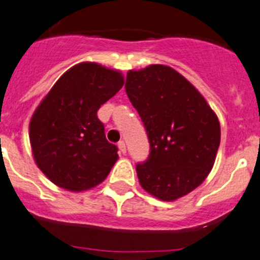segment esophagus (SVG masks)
Returning a JSON list of instances; mask_svg holds the SVG:
<instances>
[{"mask_svg": "<svg viewBox=\"0 0 260 260\" xmlns=\"http://www.w3.org/2000/svg\"><path fill=\"white\" fill-rule=\"evenodd\" d=\"M117 147H119V150H120V153H121V154H125V153H126V148H125V143H124V141H119V144H117Z\"/></svg>", "mask_w": 260, "mask_h": 260, "instance_id": "esophagus-1", "label": "esophagus"}]
</instances>
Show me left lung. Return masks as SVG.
I'll return each instance as SVG.
<instances>
[{"label":"left lung","instance_id":"left-lung-1","mask_svg":"<svg viewBox=\"0 0 260 260\" xmlns=\"http://www.w3.org/2000/svg\"><path fill=\"white\" fill-rule=\"evenodd\" d=\"M125 92L143 120L150 153L137 164L145 191L174 201L200 186L214 165L221 126L198 89L169 66L126 74Z\"/></svg>","mask_w":260,"mask_h":260}]
</instances>
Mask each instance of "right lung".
<instances>
[{"label":"right lung","instance_id":"right-lung-1","mask_svg":"<svg viewBox=\"0 0 260 260\" xmlns=\"http://www.w3.org/2000/svg\"><path fill=\"white\" fill-rule=\"evenodd\" d=\"M123 84L117 70L83 62L67 70L37 107L29 125L32 156L56 186L83 191L106 180L119 154L96 113Z\"/></svg>","mask_w":260,"mask_h":260}]
</instances>
